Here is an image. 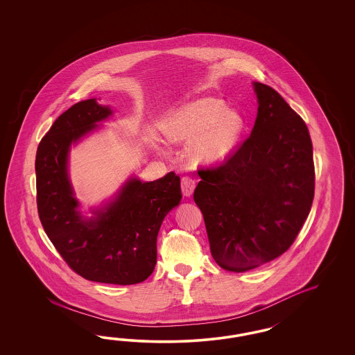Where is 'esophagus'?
Masks as SVG:
<instances>
[{"label":"esophagus","mask_w":355,"mask_h":355,"mask_svg":"<svg viewBox=\"0 0 355 355\" xmlns=\"http://www.w3.org/2000/svg\"><path fill=\"white\" fill-rule=\"evenodd\" d=\"M195 186H196V181L193 178L189 177V175L182 177V180H181V189H182V193L184 196H190L193 193Z\"/></svg>","instance_id":"34e87169"}]
</instances>
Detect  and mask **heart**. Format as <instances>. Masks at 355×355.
Segmentation results:
<instances>
[{
    "label": "heart",
    "mask_w": 355,
    "mask_h": 355,
    "mask_svg": "<svg viewBox=\"0 0 355 355\" xmlns=\"http://www.w3.org/2000/svg\"><path fill=\"white\" fill-rule=\"evenodd\" d=\"M243 130V117L215 97H200L183 105L164 126L171 141H193L189 156L196 164L224 160L236 148Z\"/></svg>",
    "instance_id": "obj_1"
}]
</instances>
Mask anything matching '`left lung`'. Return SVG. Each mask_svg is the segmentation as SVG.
<instances>
[{"instance_id":"8db88e82","label":"left lung","mask_w":355,"mask_h":355,"mask_svg":"<svg viewBox=\"0 0 355 355\" xmlns=\"http://www.w3.org/2000/svg\"><path fill=\"white\" fill-rule=\"evenodd\" d=\"M258 116L225 160L198 169L193 200L211 254L230 272L258 268L288 251L311 209L312 143L304 121L272 87L255 82Z\"/></svg>"}]
</instances>
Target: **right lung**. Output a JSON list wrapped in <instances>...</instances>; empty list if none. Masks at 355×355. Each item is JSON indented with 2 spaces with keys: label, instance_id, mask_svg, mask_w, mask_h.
I'll return each mask as SVG.
<instances>
[{
  "label": "right lung",
  "instance_id": "1",
  "mask_svg": "<svg viewBox=\"0 0 355 355\" xmlns=\"http://www.w3.org/2000/svg\"><path fill=\"white\" fill-rule=\"evenodd\" d=\"M109 114V107L89 98L54 121L36 152V203L46 236L76 273L103 284L132 285L155 269L157 234L164 217L180 205L181 181L174 172L153 182L132 178L112 205L85 220L67 177V153L71 143Z\"/></svg>",
  "mask_w": 355,
  "mask_h": 355
}]
</instances>
